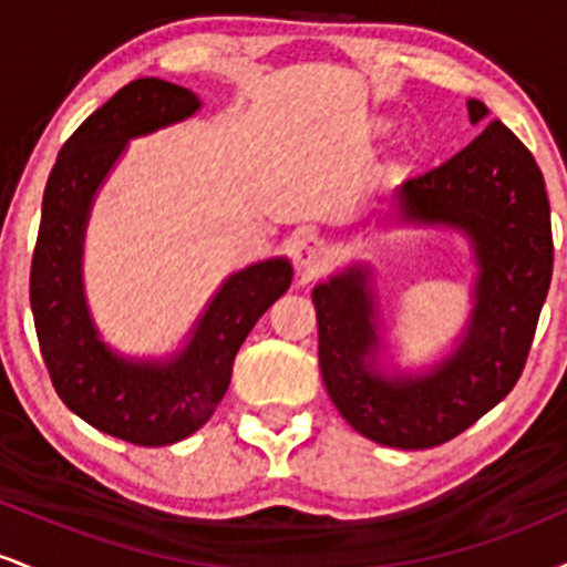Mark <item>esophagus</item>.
I'll use <instances>...</instances> for the list:
<instances>
[{
    "label": "esophagus",
    "instance_id": "34e87169",
    "mask_svg": "<svg viewBox=\"0 0 567 567\" xmlns=\"http://www.w3.org/2000/svg\"><path fill=\"white\" fill-rule=\"evenodd\" d=\"M296 261L306 271L322 269L324 261H328V245H324V239L317 237V234H303L296 245Z\"/></svg>",
    "mask_w": 567,
    "mask_h": 567
}]
</instances>
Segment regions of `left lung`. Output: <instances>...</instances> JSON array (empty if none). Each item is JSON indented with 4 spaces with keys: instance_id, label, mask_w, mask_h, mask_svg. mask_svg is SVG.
I'll return each mask as SVG.
<instances>
[{
    "instance_id": "8db88e82",
    "label": "left lung",
    "mask_w": 567,
    "mask_h": 567,
    "mask_svg": "<svg viewBox=\"0 0 567 567\" xmlns=\"http://www.w3.org/2000/svg\"><path fill=\"white\" fill-rule=\"evenodd\" d=\"M466 109L472 125L491 116L477 97ZM392 224L451 229L470 243V320L432 365L402 370L383 336L373 266L354 261L311 290L320 370L354 432L424 451L483 419L523 373L555 261L544 175L523 141L493 120L455 157L394 188Z\"/></svg>"
}]
</instances>
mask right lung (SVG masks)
Returning a JSON list of instances; mask_svg holds the SVG:
<instances>
[{
  "label": "right lung",
  "instance_id": "obj_1",
  "mask_svg": "<svg viewBox=\"0 0 567 567\" xmlns=\"http://www.w3.org/2000/svg\"><path fill=\"white\" fill-rule=\"evenodd\" d=\"M199 109L197 93L157 76L125 84L95 109L58 154L31 261V311L58 396L97 432L143 447L173 445L207 424L247 333L292 282L285 256L234 271L171 354L133 357L103 341L82 277L97 192L130 141L192 120Z\"/></svg>",
  "mask_w": 567,
  "mask_h": 567
}]
</instances>
